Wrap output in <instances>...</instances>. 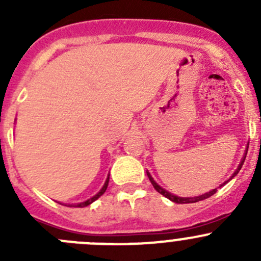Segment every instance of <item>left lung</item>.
<instances>
[{"instance_id": "obj_1", "label": "left lung", "mask_w": 261, "mask_h": 261, "mask_svg": "<svg viewBox=\"0 0 261 261\" xmlns=\"http://www.w3.org/2000/svg\"><path fill=\"white\" fill-rule=\"evenodd\" d=\"M245 158H246V156H244L243 162L240 163V165H239V168H238V169H236V172L233 173V174H232V177H231L230 179H232V178L235 177V175L238 174L239 172H240L241 167H243V164H244V162H245ZM147 177H149L150 181H151L152 187H154V188L156 189V191L159 192L160 194H163V196H164V197H167V198H168V199H170V201L175 202V203H194V202L203 201V199H206V198H208V197L213 196V194L216 193V191H217V189H212L211 192H208V193H204V194H202V196H198V197H193V198H184V197H178V196H174V194L169 193V192H167V191H165V189H163L162 187H159V186H158V184L155 183V181H154V179H152V178L150 177V174H149V173H147ZM230 179H228V180H230ZM228 180H227V181H228ZM227 181H225V183H223V184H226V183H227ZM223 184H222V186H223Z\"/></svg>"}]
</instances>
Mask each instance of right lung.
Masks as SVG:
<instances>
[{
	"label": "right lung",
	"mask_w": 261,
	"mask_h": 261,
	"mask_svg": "<svg viewBox=\"0 0 261 261\" xmlns=\"http://www.w3.org/2000/svg\"><path fill=\"white\" fill-rule=\"evenodd\" d=\"M109 180H110V177H107L106 181H105V186L102 187V189H101V191L98 192V193L96 194V196H94V197H92V198H89L88 201H86V202H82V203H77V204H70L69 207H86V206H88V204H91L92 202H94V201H96V199H98L99 197H101L102 194H103L105 192H106V189H107V186H109Z\"/></svg>",
	"instance_id": "right-lung-1"
}]
</instances>
